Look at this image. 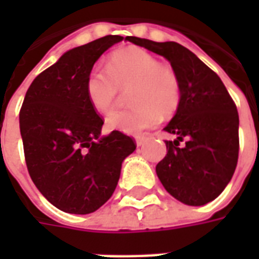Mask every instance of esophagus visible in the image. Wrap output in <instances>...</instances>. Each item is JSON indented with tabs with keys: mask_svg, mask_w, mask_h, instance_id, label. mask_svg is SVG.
Listing matches in <instances>:
<instances>
[{
	"mask_svg": "<svg viewBox=\"0 0 259 259\" xmlns=\"http://www.w3.org/2000/svg\"><path fill=\"white\" fill-rule=\"evenodd\" d=\"M146 141H147V137H144V136H139V137L136 139V144L140 147V146H143Z\"/></svg>",
	"mask_w": 259,
	"mask_h": 259,
	"instance_id": "1",
	"label": "esophagus"
}]
</instances>
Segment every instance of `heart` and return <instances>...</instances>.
<instances>
[{
  "label": "heart",
  "instance_id": "heart-1",
  "mask_svg": "<svg viewBox=\"0 0 259 259\" xmlns=\"http://www.w3.org/2000/svg\"><path fill=\"white\" fill-rule=\"evenodd\" d=\"M130 104L107 119L109 129L126 135H140L154 127L165 116L174 115L182 101V84L178 73L161 65L152 54L139 47L113 53L108 69L93 68L85 79V96L100 113H109L115 107L119 87L132 85Z\"/></svg>",
  "mask_w": 259,
  "mask_h": 259
}]
</instances>
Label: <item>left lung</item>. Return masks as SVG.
Listing matches in <instances>:
<instances>
[{
	"label": "left lung",
	"mask_w": 259,
	"mask_h": 259,
	"mask_svg": "<svg viewBox=\"0 0 259 259\" xmlns=\"http://www.w3.org/2000/svg\"><path fill=\"white\" fill-rule=\"evenodd\" d=\"M170 62L182 84V101L165 132L166 143L158 162V179L169 194L186 205L215 200L232 179L239 158V113L226 87L195 54L175 41L157 42L129 37ZM185 140V146L180 143Z\"/></svg>",
	"instance_id": "left-lung-1"
}]
</instances>
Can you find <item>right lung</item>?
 Listing matches in <instances>:
<instances>
[{
	"mask_svg": "<svg viewBox=\"0 0 259 259\" xmlns=\"http://www.w3.org/2000/svg\"><path fill=\"white\" fill-rule=\"evenodd\" d=\"M126 37L124 40H127ZM105 36L72 48L33 80L20 108V136L33 183L54 206L85 215L104 205L118 185L132 137L113 130L85 96V79L97 59L122 41Z\"/></svg>",
	"mask_w": 259,
	"mask_h": 259,
	"instance_id": "obj_1",
	"label": "right lung"
}]
</instances>
